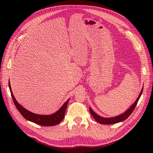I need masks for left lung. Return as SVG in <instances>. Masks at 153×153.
<instances>
[{"label": "left lung", "mask_w": 153, "mask_h": 153, "mask_svg": "<svg viewBox=\"0 0 153 153\" xmlns=\"http://www.w3.org/2000/svg\"><path fill=\"white\" fill-rule=\"evenodd\" d=\"M142 91H143V87L141 90L140 93L139 94V96H138L137 100H135V102L133 103V104L129 107L126 111L121 115H119L115 117H101L99 115L95 113L93 110H92L91 107H89V110H90V113L92 117L94 118V119L97 122H98L99 123L101 124H115L119 122H122L124 120H126L129 115H131V114L133 112V111L135 109V106L138 103V100H139L140 96L142 94Z\"/></svg>", "instance_id": "8db88e82"}]
</instances>
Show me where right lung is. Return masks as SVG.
Instances as JSON below:
<instances>
[{
    "label": "right lung",
    "mask_w": 153,
    "mask_h": 153,
    "mask_svg": "<svg viewBox=\"0 0 153 153\" xmlns=\"http://www.w3.org/2000/svg\"><path fill=\"white\" fill-rule=\"evenodd\" d=\"M9 87H10L12 98L16 108L18 109V111H19L20 113L22 115V116L27 120H28V121H31L32 123H34L37 124L41 125V126H55V125L59 124L62 121L64 116H65L66 110V108H67L68 103L69 102V99H68L66 102L63 104V105L57 111V112H55L52 114H50V115L36 114L30 112V111H29L28 110L25 109L24 107H23L20 103H18V101H16L15 96H14L13 94L10 81H9Z\"/></svg>",
    "instance_id": "right-lung-1"
}]
</instances>
